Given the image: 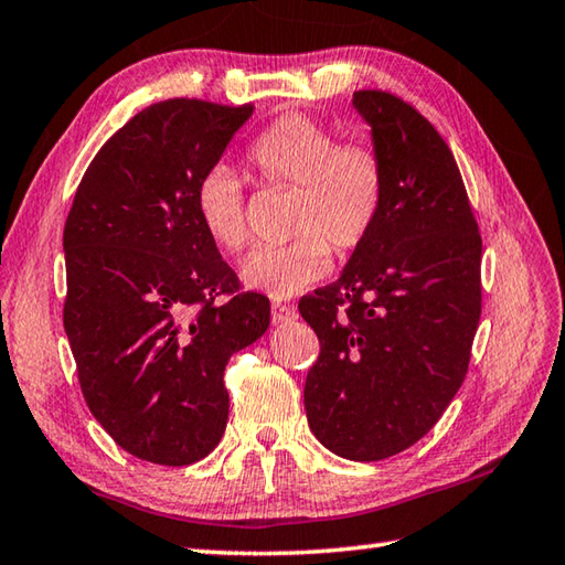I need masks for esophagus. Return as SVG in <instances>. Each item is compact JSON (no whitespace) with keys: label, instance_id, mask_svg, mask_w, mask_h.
Returning a JSON list of instances; mask_svg holds the SVG:
<instances>
[{"label":"esophagus","instance_id":"obj_1","mask_svg":"<svg viewBox=\"0 0 565 565\" xmlns=\"http://www.w3.org/2000/svg\"><path fill=\"white\" fill-rule=\"evenodd\" d=\"M294 318H296V310L291 306L279 303V301L271 303V322H274V326H279V322H289Z\"/></svg>","mask_w":565,"mask_h":565}]
</instances>
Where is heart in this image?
Here are the masks:
<instances>
[{"mask_svg": "<svg viewBox=\"0 0 565 565\" xmlns=\"http://www.w3.org/2000/svg\"><path fill=\"white\" fill-rule=\"evenodd\" d=\"M247 162L264 186L291 189L294 209L284 247L257 249L243 267L249 289L291 298L330 271L332 249L347 257L366 245L386 199V162L371 140H340L306 114L276 118L249 142ZM203 231L227 255L249 243L245 189L218 164L201 177L194 194Z\"/></svg>", "mask_w": 565, "mask_h": 565, "instance_id": "b5f03b06", "label": "heart"}]
</instances>
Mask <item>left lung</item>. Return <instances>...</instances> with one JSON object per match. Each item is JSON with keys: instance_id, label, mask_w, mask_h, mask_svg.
I'll list each match as a JSON object with an SVG mask.
<instances>
[{"instance_id": "obj_1", "label": "left lung", "mask_w": 565, "mask_h": 565, "mask_svg": "<svg viewBox=\"0 0 565 565\" xmlns=\"http://www.w3.org/2000/svg\"><path fill=\"white\" fill-rule=\"evenodd\" d=\"M386 162L374 233L342 276L298 301L320 340L308 425L352 461H381L439 423L466 379L481 320V233L447 142L415 106L354 92Z\"/></svg>"}]
</instances>
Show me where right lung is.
Masks as SVG:
<instances>
[{
  "instance_id": "1",
  "label": "right lung",
  "mask_w": 565,
  "mask_h": 565,
  "mask_svg": "<svg viewBox=\"0 0 565 565\" xmlns=\"http://www.w3.org/2000/svg\"><path fill=\"white\" fill-rule=\"evenodd\" d=\"M255 111L167 99L136 114L84 172L65 221L63 322L97 423L160 466L209 456L227 423V359L269 328L196 215L201 177Z\"/></svg>"
}]
</instances>
